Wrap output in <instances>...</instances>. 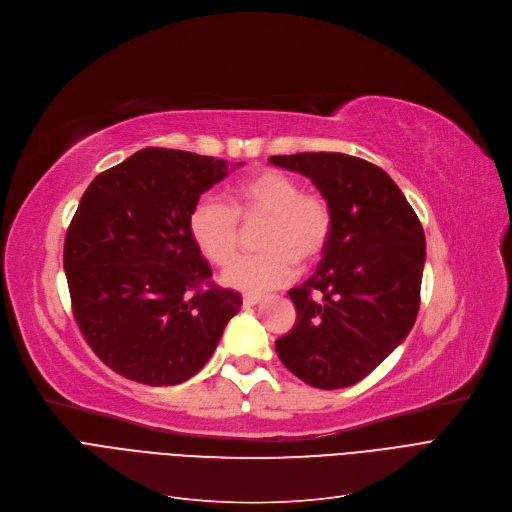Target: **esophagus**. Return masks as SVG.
Returning <instances> with one entry per match:
<instances>
[{
	"label": "esophagus",
	"instance_id": "esophagus-1",
	"mask_svg": "<svg viewBox=\"0 0 512 512\" xmlns=\"http://www.w3.org/2000/svg\"><path fill=\"white\" fill-rule=\"evenodd\" d=\"M260 300H262V296L248 294V296H243V306H256Z\"/></svg>",
	"mask_w": 512,
	"mask_h": 512
}]
</instances>
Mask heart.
Returning a JSON list of instances; mask_svg holds the SVG:
<instances>
[{"label":"heart","mask_w":512,"mask_h":512,"mask_svg":"<svg viewBox=\"0 0 512 512\" xmlns=\"http://www.w3.org/2000/svg\"><path fill=\"white\" fill-rule=\"evenodd\" d=\"M264 223L256 256L237 258L223 275L231 289L260 294L291 281L300 266L319 262L331 241L333 210L325 196L300 191V183L279 168H260L229 189V206L202 198L189 212V235L214 266H227L241 243V225Z\"/></svg>","instance_id":"1"}]
</instances>
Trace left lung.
Masks as SVG:
<instances>
[{
  "instance_id": "1",
  "label": "left lung",
  "mask_w": 512,
  "mask_h": 512,
  "mask_svg": "<svg viewBox=\"0 0 512 512\" xmlns=\"http://www.w3.org/2000/svg\"><path fill=\"white\" fill-rule=\"evenodd\" d=\"M308 177L333 210L329 248L316 273L289 289L296 325L275 342L304 383L339 389L367 377L415 325L425 233L383 168L339 152L271 156Z\"/></svg>"
}]
</instances>
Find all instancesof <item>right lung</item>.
<instances>
[{
	"label": "right lung",
	"instance_id": "right-lung-1",
	"mask_svg": "<svg viewBox=\"0 0 512 512\" xmlns=\"http://www.w3.org/2000/svg\"><path fill=\"white\" fill-rule=\"evenodd\" d=\"M225 177V160L145 148L83 193L64 239L72 314L118 375L145 385L187 381L239 312L241 296L210 281L189 235L191 208Z\"/></svg>",
	"mask_w": 512,
	"mask_h": 512
}]
</instances>
